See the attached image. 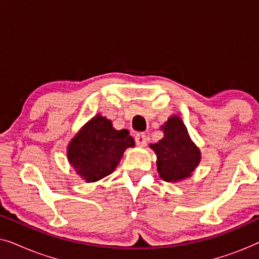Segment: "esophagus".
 <instances>
[{
  "mask_svg": "<svg viewBox=\"0 0 259 259\" xmlns=\"http://www.w3.org/2000/svg\"><path fill=\"white\" fill-rule=\"evenodd\" d=\"M136 143L138 146H145L146 145V136L144 133H139L136 136Z\"/></svg>",
  "mask_w": 259,
  "mask_h": 259,
  "instance_id": "1",
  "label": "esophagus"
}]
</instances>
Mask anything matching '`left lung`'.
Instances as JSON below:
<instances>
[{"instance_id":"1","label":"left lung","mask_w":259,"mask_h":259,"mask_svg":"<svg viewBox=\"0 0 259 259\" xmlns=\"http://www.w3.org/2000/svg\"><path fill=\"white\" fill-rule=\"evenodd\" d=\"M164 138L150 147L157 155L159 177L167 183L186 180L201 160L199 147L191 139L185 123L177 114L160 126Z\"/></svg>"}]
</instances>
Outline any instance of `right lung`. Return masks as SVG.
Returning <instances> with one entry per match:
<instances>
[{
	"instance_id": "obj_1",
	"label": "right lung",
	"mask_w": 259,
	"mask_h": 259,
	"mask_svg": "<svg viewBox=\"0 0 259 259\" xmlns=\"http://www.w3.org/2000/svg\"><path fill=\"white\" fill-rule=\"evenodd\" d=\"M134 145L128 131L115 130L111 120L97 114L69 141L67 159L84 182L94 183L111 175Z\"/></svg>"
}]
</instances>
